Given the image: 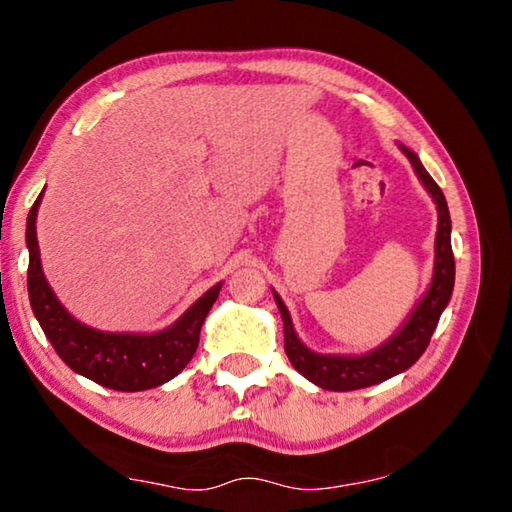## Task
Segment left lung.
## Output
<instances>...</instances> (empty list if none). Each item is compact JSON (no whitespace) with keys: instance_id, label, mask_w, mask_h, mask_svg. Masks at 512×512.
Segmentation results:
<instances>
[{"instance_id":"obj_1","label":"left lung","mask_w":512,"mask_h":512,"mask_svg":"<svg viewBox=\"0 0 512 512\" xmlns=\"http://www.w3.org/2000/svg\"><path fill=\"white\" fill-rule=\"evenodd\" d=\"M402 153L413 164L415 173L422 180V185L431 194L438 205V232H436V262H433V277L427 293H424L418 307L411 311L406 323L397 329L386 343L372 352L359 354V357H341V354H318L309 350L298 339L293 329L289 309L282 298L273 291V298L280 307L284 323V352L302 377H307L311 384H316L325 391H357V388L375 386L379 381H386L400 375L406 368H411L422 357L431 341L433 329H436L440 314H443L449 298L454 291V253H452V219H449L447 201L443 189L436 185L427 169L422 167L411 149L400 144Z\"/></svg>"}]
</instances>
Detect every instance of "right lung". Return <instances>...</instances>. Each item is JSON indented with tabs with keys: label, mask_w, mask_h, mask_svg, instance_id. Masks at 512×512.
Returning a JSON list of instances; mask_svg holds the SVG:
<instances>
[{
	"label": "right lung",
	"mask_w": 512,
	"mask_h": 512,
	"mask_svg": "<svg viewBox=\"0 0 512 512\" xmlns=\"http://www.w3.org/2000/svg\"><path fill=\"white\" fill-rule=\"evenodd\" d=\"M42 194L33 203L27 219L29 246V300L38 323L54 345L58 357L79 375L112 391H146L178 375L198 348L201 327L219 298L221 282L205 291L171 327L155 334L101 332L83 325L60 305L42 273L40 248L36 237V216Z\"/></svg>",
	"instance_id": "right-lung-1"
}]
</instances>
